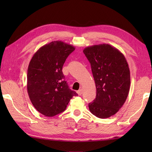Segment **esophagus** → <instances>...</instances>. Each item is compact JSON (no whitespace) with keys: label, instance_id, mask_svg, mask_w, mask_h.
<instances>
[{"label":"esophagus","instance_id":"1","mask_svg":"<svg viewBox=\"0 0 152 152\" xmlns=\"http://www.w3.org/2000/svg\"><path fill=\"white\" fill-rule=\"evenodd\" d=\"M77 93H78V94L79 95H81L82 94V89H79L78 91H77Z\"/></svg>","mask_w":152,"mask_h":152}]
</instances>
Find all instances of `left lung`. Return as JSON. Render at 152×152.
I'll return each instance as SVG.
<instances>
[{"label":"left lung","instance_id":"left-lung-1","mask_svg":"<svg viewBox=\"0 0 152 152\" xmlns=\"http://www.w3.org/2000/svg\"><path fill=\"white\" fill-rule=\"evenodd\" d=\"M83 53L91 63L95 82L96 98L89 110L105 119L117 113L124 105L130 89V70L124 54L107 44L86 48Z\"/></svg>","mask_w":152,"mask_h":152}]
</instances>
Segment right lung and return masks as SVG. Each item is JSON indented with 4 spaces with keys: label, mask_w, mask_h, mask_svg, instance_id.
I'll use <instances>...</instances> for the list:
<instances>
[{
    "label": "right lung",
    "mask_w": 152,
    "mask_h": 152,
    "mask_svg": "<svg viewBox=\"0 0 152 152\" xmlns=\"http://www.w3.org/2000/svg\"><path fill=\"white\" fill-rule=\"evenodd\" d=\"M75 50L72 45L53 41L35 53L27 69V92L40 114L52 117L63 112L70 99L78 94L69 89L62 72L67 57Z\"/></svg>",
    "instance_id": "right-lung-1"
}]
</instances>
